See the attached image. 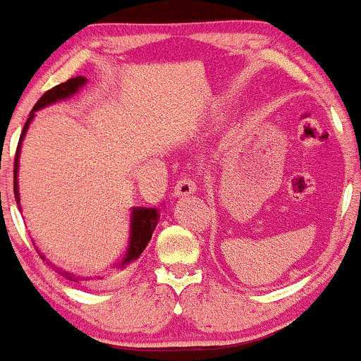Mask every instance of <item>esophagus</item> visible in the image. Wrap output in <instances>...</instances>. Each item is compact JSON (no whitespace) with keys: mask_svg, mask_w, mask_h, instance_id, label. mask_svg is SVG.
<instances>
[{"mask_svg":"<svg viewBox=\"0 0 361 361\" xmlns=\"http://www.w3.org/2000/svg\"><path fill=\"white\" fill-rule=\"evenodd\" d=\"M195 190H197L195 182L189 179V177H184V179H180L174 187V197H185V195L194 194Z\"/></svg>","mask_w":361,"mask_h":361,"instance_id":"obj_1","label":"esophagus"}]
</instances>
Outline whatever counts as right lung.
<instances>
[{
  "label": "right lung",
  "instance_id": "right-lung-1",
  "mask_svg": "<svg viewBox=\"0 0 361 361\" xmlns=\"http://www.w3.org/2000/svg\"><path fill=\"white\" fill-rule=\"evenodd\" d=\"M86 82H87V79L84 76L71 78L69 81L61 82V84H58V86H54L53 89H49V91H46L44 94L41 96V99L36 102L35 107H32L30 118H27L25 128H23L20 142H18V149H16V157H15V199H16V204H18V207H20V210H21V205H20V185H18V172H20L21 142H23V139H25L31 121L35 119V112L43 109V107H46V106L54 104V102L69 99V97H73L74 94H76L79 89L84 87V84ZM159 217H161V212H159L157 209H151V207H134L133 209V212H130L128 250H126L124 257L118 264V270H124L126 267L130 264V262L139 259V255L142 254V250L146 249L149 240H151L154 228H156L157 222H159ZM37 254H39L41 259L46 260V257L41 254L39 250H37ZM49 265H53V264L49 262ZM54 270L61 275V277L68 279L69 282L79 283V280H82V279L87 280V277H79V275L68 272V270H64V269H59V267H54Z\"/></svg>",
  "mask_w": 361,
  "mask_h": 361
}]
</instances>
